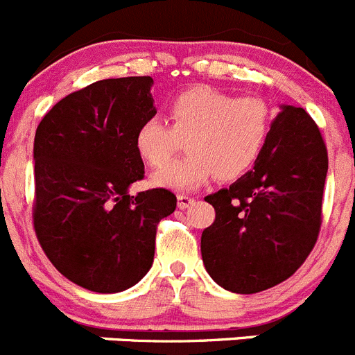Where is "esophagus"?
I'll return each mask as SVG.
<instances>
[{
	"label": "esophagus",
	"instance_id": "obj_1",
	"mask_svg": "<svg viewBox=\"0 0 355 355\" xmlns=\"http://www.w3.org/2000/svg\"><path fill=\"white\" fill-rule=\"evenodd\" d=\"M193 204H195V198L188 197V195H178V207L180 209H188Z\"/></svg>",
	"mask_w": 355,
	"mask_h": 355
}]
</instances>
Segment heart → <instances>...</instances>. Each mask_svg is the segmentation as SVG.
I'll return each instance as SVG.
<instances>
[{"instance_id": "1", "label": "heart", "mask_w": 355, "mask_h": 355, "mask_svg": "<svg viewBox=\"0 0 355 355\" xmlns=\"http://www.w3.org/2000/svg\"><path fill=\"white\" fill-rule=\"evenodd\" d=\"M167 120L150 118L139 125L136 148L151 167H162L187 141V157L151 175L155 187L187 191L207 183L234 181L261 155L272 111L259 97H232L207 85L178 94L167 106Z\"/></svg>"}]
</instances>
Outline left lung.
Instances as JSON below:
<instances>
[{
    "mask_svg": "<svg viewBox=\"0 0 355 355\" xmlns=\"http://www.w3.org/2000/svg\"><path fill=\"white\" fill-rule=\"evenodd\" d=\"M279 107L254 167L205 197L216 219L202 232V261L216 284L239 295L286 281L319 235L326 144L303 107Z\"/></svg>",
    "mask_w": 355,
    "mask_h": 355,
    "instance_id": "obj_1",
    "label": "left lung"
}]
</instances>
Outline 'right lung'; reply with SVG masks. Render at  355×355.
<instances>
[{"label":"right lung","mask_w":355,"mask_h":355,"mask_svg":"<svg viewBox=\"0 0 355 355\" xmlns=\"http://www.w3.org/2000/svg\"><path fill=\"white\" fill-rule=\"evenodd\" d=\"M151 87V76L101 80L36 129V235L52 265L89 291L137 284L153 265L157 225L175 209L165 188L129 195L144 174L136 132L157 114Z\"/></svg>","instance_id":"1"}]
</instances>
